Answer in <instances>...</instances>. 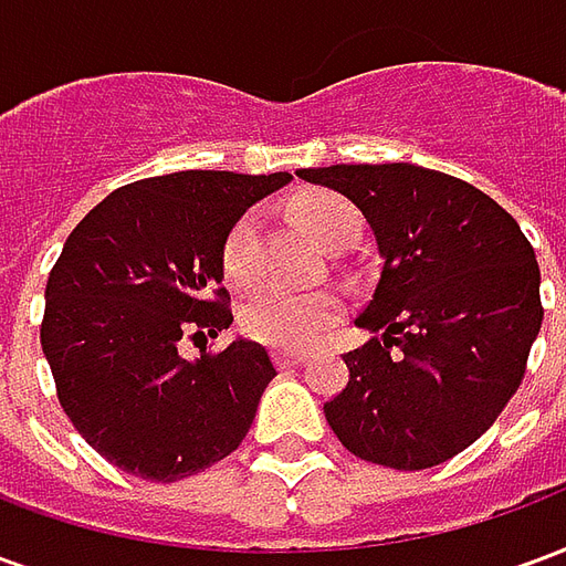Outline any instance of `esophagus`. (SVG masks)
<instances>
[{
  "label": "esophagus",
  "instance_id": "34e87169",
  "mask_svg": "<svg viewBox=\"0 0 566 566\" xmlns=\"http://www.w3.org/2000/svg\"><path fill=\"white\" fill-rule=\"evenodd\" d=\"M275 364H279L282 369L303 367V364H306V357L294 355V352H275Z\"/></svg>",
  "mask_w": 566,
  "mask_h": 566
}]
</instances>
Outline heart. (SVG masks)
<instances>
[{
	"mask_svg": "<svg viewBox=\"0 0 566 566\" xmlns=\"http://www.w3.org/2000/svg\"><path fill=\"white\" fill-rule=\"evenodd\" d=\"M296 211H300V221L306 223L315 239H321L327 248L357 239V230H360L357 211L333 193L306 197L296 206ZM258 235L260 218L254 211L242 214L227 235L223 272L235 287H245L260 275ZM339 315H343V300L331 291L294 294L284 287H263L242 306L239 324L251 339L263 345L284 348V352H308L327 336Z\"/></svg>",
	"mask_w": 566,
	"mask_h": 566,
	"instance_id": "heart-1",
	"label": "heart"
}]
</instances>
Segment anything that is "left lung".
I'll list each match as a JSON object with an SVG mask.
<instances>
[{"instance_id": "1", "label": "left lung", "mask_w": 566, "mask_h": 566, "mask_svg": "<svg viewBox=\"0 0 566 566\" xmlns=\"http://www.w3.org/2000/svg\"><path fill=\"white\" fill-rule=\"evenodd\" d=\"M364 211L381 272L348 352V385L324 403L345 449L427 470L473 446L518 391L534 345L539 266L510 211L416 163L300 169Z\"/></svg>"}]
</instances>
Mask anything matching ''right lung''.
<instances>
[{
	"label": "right lung",
	"instance_id": "1",
	"mask_svg": "<svg viewBox=\"0 0 566 566\" xmlns=\"http://www.w3.org/2000/svg\"><path fill=\"white\" fill-rule=\"evenodd\" d=\"M291 178L157 175L117 187L69 233L44 287L42 352L69 421L117 470L178 482L245 439L275 379L266 348L235 336L187 360L178 345L233 324L227 235Z\"/></svg>",
	"mask_w": 566,
	"mask_h": 566
}]
</instances>
